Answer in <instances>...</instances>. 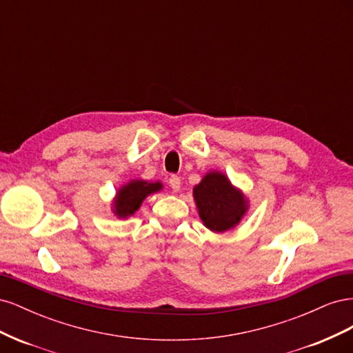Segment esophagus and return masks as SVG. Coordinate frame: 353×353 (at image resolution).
<instances>
[{
    "mask_svg": "<svg viewBox=\"0 0 353 353\" xmlns=\"http://www.w3.org/2000/svg\"><path fill=\"white\" fill-rule=\"evenodd\" d=\"M169 185H170V188H172L174 191H179V188H181V178L176 176V175H170Z\"/></svg>",
    "mask_w": 353,
    "mask_h": 353,
    "instance_id": "esophagus-1",
    "label": "esophagus"
}]
</instances>
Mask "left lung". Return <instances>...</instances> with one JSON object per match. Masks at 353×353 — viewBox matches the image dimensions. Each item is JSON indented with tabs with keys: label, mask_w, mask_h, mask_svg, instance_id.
<instances>
[{
	"label": "left lung",
	"mask_w": 353,
	"mask_h": 353,
	"mask_svg": "<svg viewBox=\"0 0 353 353\" xmlns=\"http://www.w3.org/2000/svg\"><path fill=\"white\" fill-rule=\"evenodd\" d=\"M193 197L203 225L213 232L237 227L249 210L248 197L219 170H210L201 178L193 188Z\"/></svg>",
	"instance_id": "obj_1"
}]
</instances>
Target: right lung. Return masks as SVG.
Returning a JSON list of instances; mask_svg holds the SVG:
<instances>
[{
	"label": "right lung",
	"mask_w": 353,
	"mask_h": 353,
	"mask_svg": "<svg viewBox=\"0 0 353 353\" xmlns=\"http://www.w3.org/2000/svg\"><path fill=\"white\" fill-rule=\"evenodd\" d=\"M162 188L163 184L160 183V181L131 179L130 183H126L121 188H117L116 196L112 203V210L117 218H130L140 209L147 196L157 193V191Z\"/></svg>",
	"instance_id": "add662e5"
}]
</instances>
